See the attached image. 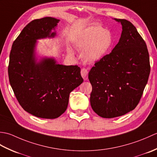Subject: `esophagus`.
<instances>
[{
	"label": "esophagus",
	"instance_id": "esophagus-1",
	"mask_svg": "<svg viewBox=\"0 0 157 157\" xmlns=\"http://www.w3.org/2000/svg\"><path fill=\"white\" fill-rule=\"evenodd\" d=\"M81 75L82 76V78H84V80H86L88 79V71H87V69L85 68H82L81 69Z\"/></svg>",
	"mask_w": 157,
	"mask_h": 157
}]
</instances>
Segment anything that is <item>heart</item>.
Masks as SVG:
<instances>
[{
    "instance_id": "1",
    "label": "heart",
    "mask_w": 157,
    "mask_h": 157,
    "mask_svg": "<svg viewBox=\"0 0 157 157\" xmlns=\"http://www.w3.org/2000/svg\"><path fill=\"white\" fill-rule=\"evenodd\" d=\"M113 41L111 32L96 25L82 31L76 44L83 51L82 57L86 61L94 63L107 54L113 44Z\"/></svg>"
}]
</instances>
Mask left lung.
Listing matches in <instances>:
<instances>
[{"label": "left lung", "instance_id": "1", "mask_svg": "<svg viewBox=\"0 0 157 157\" xmlns=\"http://www.w3.org/2000/svg\"><path fill=\"white\" fill-rule=\"evenodd\" d=\"M118 44L99 61L88 74L92 86L90 105L96 114L113 118L134 110L140 101L151 71L149 53L144 39L126 19Z\"/></svg>", "mask_w": 157, "mask_h": 157}]
</instances>
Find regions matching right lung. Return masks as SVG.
<instances>
[{"label":"right lung","instance_id":"add662e5","mask_svg":"<svg viewBox=\"0 0 157 157\" xmlns=\"http://www.w3.org/2000/svg\"><path fill=\"white\" fill-rule=\"evenodd\" d=\"M59 20L51 17L34 19L13 42L9 56L10 84L19 105L37 117L55 119L67 108L70 92L84 81L78 65L56 64L52 59L38 63L34 55L36 40L54 37Z\"/></svg>","mask_w":157,"mask_h":157}]
</instances>
